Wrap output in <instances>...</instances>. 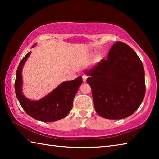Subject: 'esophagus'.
I'll return each instance as SVG.
<instances>
[{
    "instance_id": "esophagus-1",
    "label": "esophagus",
    "mask_w": 159,
    "mask_h": 159,
    "mask_svg": "<svg viewBox=\"0 0 159 159\" xmlns=\"http://www.w3.org/2000/svg\"><path fill=\"white\" fill-rule=\"evenodd\" d=\"M87 78H88L87 76H83V81L86 82V80H87Z\"/></svg>"
}]
</instances>
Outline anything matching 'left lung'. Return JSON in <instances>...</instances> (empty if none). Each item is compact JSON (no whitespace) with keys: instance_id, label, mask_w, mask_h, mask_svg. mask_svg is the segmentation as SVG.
<instances>
[{"instance_id":"8db88e82","label":"left lung","mask_w":159,"mask_h":159,"mask_svg":"<svg viewBox=\"0 0 159 159\" xmlns=\"http://www.w3.org/2000/svg\"><path fill=\"white\" fill-rule=\"evenodd\" d=\"M96 112L107 119H122L138 109L145 95L144 69L132 48L118 41L107 60L85 71Z\"/></svg>"}]
</instances>
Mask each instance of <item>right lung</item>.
<instances>
[{"label":"right lung","mask_w":159,"mask_h":159,"mask_svg":"<svg viewBox=\"0 0 159 159\" xmlns=\"http://www.w3.org/2000/svg\"><path fill=\"white\" fill-rule=\"evenodd\" d=\"M36 44H34V48ZM31 52L26 54L19 64L16 74L15 89L16 96L21 107L31 117L43 122H54L66 117L71 111L73 101L82 77L61 83L57 87L39 100H31L23 95L22 69Z\"/></svg>","instance_id":"1"}]
</instances>
